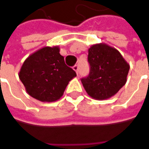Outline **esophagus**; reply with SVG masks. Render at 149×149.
Listing matches in <instances>:
<instances>
[{
	"mask_svg": "<svg viewBox=\"0 0 149 149\" xmlns=\"http://www.w3.org/2000/svg\"><path fill=\"white\" fill-rule=\"evenodd\" d=\"M73 70H74L75 72H76V73H77V75H78V69H79V67H78V66L77 65H75L73 67Z\"/></svg>",
	"mask_w": 149,
	"mask_h": 149,
	"instance_id": "1",
	"label": "esophagus"
}]
</instances>
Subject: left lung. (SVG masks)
<instances>
[{
	"label": "left lung",
	"instance_id": "8db88e82",
	"mask_svg": "<svg viewBox=\"0 0 149 149\" xmlns=\"http://www.w3.org/2000/svg\"><path fill=\"white\" fill-rule=\"evenodd\" d=\"M90 72L81 81L87 93L94 100L111 98L126 84L130 66L116 49L106 44L88 49Z\"/></svg>",
	"mask_w": 149,
	"mask_h": 149
}]
</instances>
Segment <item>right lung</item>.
<instances>
[{"instance_id": "1", "label": "right lung", "mask_w": 149, "mask_h": 149, "mask_svg": "<svg viewBox=\"0 0 149 149\" xmlns=\"http://www.w3.org/2000/svg\"><path fill=\"white\" fill-rule=\"evenodd\" d=\"M18 76L31 97L41 102H54L61 98L77 74L65 64L59 46H45L24 61Z\"/></svg>"}]
</instances>
